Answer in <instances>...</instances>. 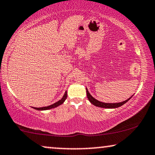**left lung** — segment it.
Instances as JSON below:
<instances>
[{
  "instance_id": "8db88e82",
  "label": "left lung",
  "mask_w": 155,
  "mask_h": 155,
  "mask_svg": "<svg viewBox=\"0 0 155 155\" xmlns=\"http://www.w3.org/2000/svg\"><path fill=\"white\" fill-rule=\"evenodd\" d=\"M86 92H87V98L89 99V101H90L91 104H92L93 105L96 106V107H101V108H105V109H115V108H118L120 107V106L124 105V104H126L127 101L130 100V99L132 98V97L133 95H132L130 98H128L126 100H125L124 101H121V102H117V103H105V102H101V101L97 100L95 98H94L92 95L90 94L89 91L87 90V88L86 87Z\"/></svg>"
}]
</instances>
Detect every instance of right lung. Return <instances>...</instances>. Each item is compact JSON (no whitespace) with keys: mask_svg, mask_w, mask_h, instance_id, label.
<instances>
[{"mask_svg":"<svg viewBox=\"0 0 155 155\" xmlns=\"http://www.w3.org/2000/svg\"><path fill=\"white\" fill-rule=\"evenodd\" d=\"M67 98V91H65L64 95H63L62 99H60V100L57 101V102L51 105L48 106V107H40V108H37V107H32L33 109L39 110V111H44V110H48V109H54V108H56L58 106H60L65 101V99Z\"/></svg>","mask_w":155,"mask_h":155,"instance_id":"1","label":"right lung"}]
</instances>
